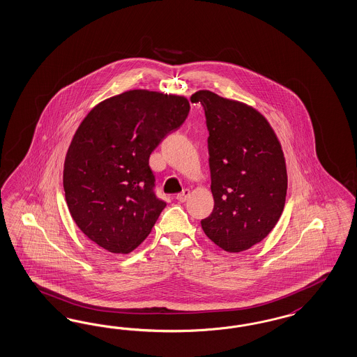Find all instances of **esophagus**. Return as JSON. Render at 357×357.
<instances>
[{
    "label": "esophagus",
    "instance_id": "obj_1",
    "mask_svg": "<svg viewBox=\"0 0 357 357\" xmlns=\"http://www.w3.org/2000/svg\"><path fill=\"white\" fill-rule=\"evenodd\" d=\"M189 196H190V190H189V189H184L181 193H178V195H177L176 198H177L180 202H185Z\"/></svg>",
    "mask_w": 357,
    "mask_h": 357
}]
</instances>
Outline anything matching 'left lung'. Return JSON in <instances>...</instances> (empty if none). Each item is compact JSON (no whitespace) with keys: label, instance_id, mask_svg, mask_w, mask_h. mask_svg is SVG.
<instances>
[{"label":"left lung","instance_id":"left-lung-1","mask_svg":"<svg viewBox=\"0 0 357 357\" xmlns=\"http://www.w3.org/2000/svg\"><path fill=\"white\" fill-rule=\"evenodd\" d=\"M205 109L214 208L202 230L223 251L261 242L282 214L288 174L281 143L264 115L210 91L190 97Z\"/></svg>","mask_w":357,"mask_h":357}]
</instances>
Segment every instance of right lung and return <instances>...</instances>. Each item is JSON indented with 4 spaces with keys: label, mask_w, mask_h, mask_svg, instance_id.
I'll return each instance as SVG.
<instances>
[{
    "label": "right lung",
    "mask_w": 357,
    "mask_h": 357,
    "mask_svg": "<svg viewBox=\"0 0 357 357\" xmlns=\"http://www.w3.org/2000/svg\"><path fill=\"white\" fill-rule=\"evenodd\" d=\"M184 96L132 89L96 105L69 144L63 186L69 213L92 242L130 253L167 206L155 192L150 155L184 123Z\"/></svg>",
    "instance_id": "obj_1"
}]
</instances>
